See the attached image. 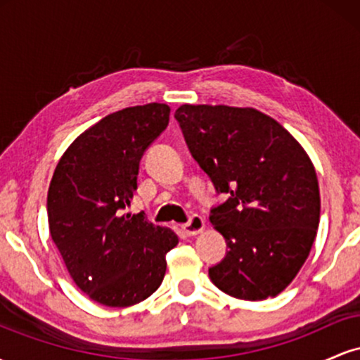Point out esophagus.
Masks as SVG:
<instances>
[{
    "label": "esophagus",
    "instance_id": "34e87169",
    "mask_svg": "<svg viewBox=\"0 0 360 360\" xmlns=\"http://www.w3.org/2000/svg\"><path fill=\"white\" fill-rule=\"evenodd\" d=\"M205 229V220L203 217H200V214H193L191 218H189V221H186L183 225V230L186 235H198L200 232H203Z\"/></svg>",
    "mask_w": 360,
    "mask_h": 360
}]
</instances>
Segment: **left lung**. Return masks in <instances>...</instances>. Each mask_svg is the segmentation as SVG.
<instances>
[{
  "label": "left lung",
  "instance_id": "1",
  "mask_svg": "<svg viewBox=\"0 0 360 360\" xmlns=\"http://www.w3.org/2000/svg\"><path fill=\"white\" fill-rule=\"evenodd\" d=\"M174 117L217 193L229 194L210 214L229 247L210 279L238 300L278 296L308 259L320 223L311 159L259 110L183 105Z\"/></svg>",
  "mask_w": 360,
  "mask_h": 360
}]
</instances>
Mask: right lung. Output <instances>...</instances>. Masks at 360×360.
Here are the masks:
<instances>
[{
	"instance_id": "right-lung-1",
	"label": "right lung",
	"mask_w": 360,
	"mask_h": 360,
	"mask_svg": "<svg viewBox=\"0 0 360 360\" xmlns=\"http://www.w3.org/2000/svg\"><path fill=\"white\" fill-rule=\"evenodd\" d=\"M164 103L115 111L77 137L53 171L49 229L76 286L110 308L147 300L166 274V254L179 242L146 213H125L140 159L166 130Z\"/></svg>"
}]
</instances>
